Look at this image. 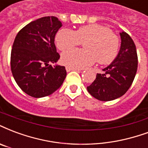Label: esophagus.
I'll return each mask as SVG.
<instances>
[{
	"label": "esophagus",
	"instance_id": "1",
	"mask_svg": "<svg viewBox=\"0 0 148 148\" xmlns=\"http://www.w3.org/2000/svg\"><path fill=\"white\" fill-rule=\"evenodd\" d=\"M66 71H67V72H69V71H81L80 69L73 68V67H70V66H66Z\"/></svg>",
	"mask_w": 148,
	"mask_h": 148
}]
</instances>
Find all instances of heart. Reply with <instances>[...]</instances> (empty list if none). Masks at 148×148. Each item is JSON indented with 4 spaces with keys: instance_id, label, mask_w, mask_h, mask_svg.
I'll use <instances>...</instances> for the list:
<instances>
[{
    "instance_id": "heart-1",
    "label": "heart",
    "mask_w": 148,
    "mask_h": 148,
    "mask_svg": "<svg viewBox=\"0 0 148 148\" xmlns=\"http://www.w3.org/2000/svg\"><path fill=\"white\" fill-rule=\"evenodd\" d=\"M85 43V50L73 49L62 55V62L67 66L81 68L96 62L108 65L118 56L121 41L108 27L90 24L79 27L75 31L62 29L56 35V45L60 51Z\"/></svg>"
}]
</instances>
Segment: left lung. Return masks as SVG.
<instances>
[{
    "label": "left lung",
    "mask_w": 148,
    "mask_h": 148,
    "mask_svg": "<svg viewBox=\"0 0 148 148\" xmlns=\"http://www.w3.org/2000/svg\"><path fill=\"white\" fill-rule=\"evenodd\" d=\"M121 43L118 56L110 65L96 74V79L87 87L94 98L110 101L123 96L136 74L138 57L133 40L125 32L120 33Z\"/></svg>",
    "instance_id": "8db88e82"
}]
</instances>
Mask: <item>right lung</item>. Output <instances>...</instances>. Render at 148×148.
<instances>
[{
    "label": "right lung",
    "instance_id": "1",
    "mask_svg": "<svg viewBox=\"0 0 148 148\" xmlns=\"http://www.w3.org/2000/svg\"><path fill=\"white\" fill-rule=\"evenodd\" d=\"M62 23L55 16L32 21L17 34L11 52V70L18 87L27 95L40 98L51 95L63 84L65 66L56 63L55 36Z\"/></svg>",
    "mask_w": 148,
    "mask_h": 148
}]
</instances>
